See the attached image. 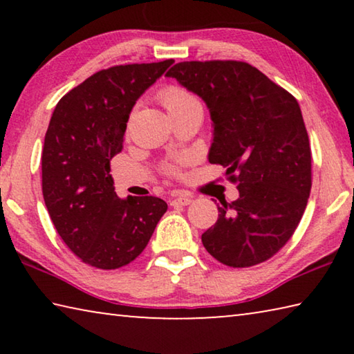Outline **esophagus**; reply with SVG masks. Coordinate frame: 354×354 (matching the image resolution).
I'll return each mask as SVG.
<instances>
[{
    "instance_id": "obj_1",
    "label": "esophagus",
    "mask_w": 354,
    "mask_h": 354,
    "mask_svg": "<svg viewBox=\"0 0 354 354\" xmlns=\"http://www.w3.org/2000/svg\"><path fill=\"white\" fill-rule=\"evenodd\" d=\"M192 203V196L189 195H178L175 198H171L170 205L171 206H187Z\"/></svg>"
}]
</instances>
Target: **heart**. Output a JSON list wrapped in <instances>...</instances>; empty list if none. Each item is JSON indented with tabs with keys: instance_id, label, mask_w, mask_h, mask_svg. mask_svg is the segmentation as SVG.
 <instances>
[{
	"instance_id": "obj_1",
	"label": "heart",
	"mask_w": 354,
	"mask_h": 354,
	"mask_svg": "<svg viewBox=\"0 0 354 354\" xmlns=\"http://www.w3.org/2000/svg\"><path fill=\"white\" fill-rule=\"evenodd\" d=\"M159 100L160 103L164 104L165 109L169 111L171 117L183 115V113H187L195 109H201L198 100H196L189 91H185V88L178 86L165 87L164 91L159 93ZM167 171L175 173V165L167 167Z\"/></svg>"
}]
</instances>
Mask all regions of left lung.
<instances>
[{"instance_id":"left-lung-1","label":"left lung","mask_w":354,"mask_h":354,"mask_svg":"<svg viewBox=\"0 0 354 354\" xmlns=\"http://www.w3.org/2000/svg\"><path fill=\"white\" fill-rule=\"evenodd\" d=\"M165 76L205 101L214 128L209 162L239 183V198L221 201L203 245L236 268L270 259L295 232L313 185L298 101L247 62H179Z\"/></svg>"}]
</instances>
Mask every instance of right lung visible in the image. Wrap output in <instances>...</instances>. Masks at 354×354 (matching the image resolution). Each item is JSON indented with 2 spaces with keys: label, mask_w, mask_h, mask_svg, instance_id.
I'll return each instance as SVG.
<instances>
[{
  "label": "right lung",
  "mask_w": 354,
  "mask_h": 354,
  "mask_svg": "<svg viewBox=\"0 0 354 354\" xmlns=\"http://www.w3.org/2000/svg\"><path fill=\"white\" fill-rule=\"evenodd\" d=\"M173 62L97 71L53 112L41 153V192L59 236L88 266L113 270L134 261L167 211L156 196L118 198L111 159L122 151L136 101Z\"/></svg>",
  "instance_id": "obj_1"
}]
</instances>
